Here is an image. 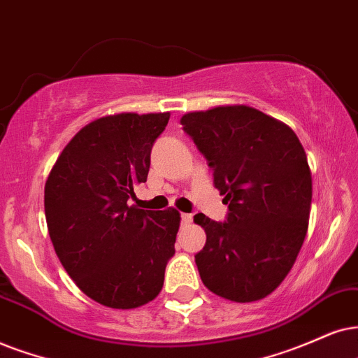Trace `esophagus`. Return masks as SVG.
I'll return each mask as SVG.
<instances>
[{
    "mask_svg": "<svg viewBox=\"0 0 358 358\" xmlns=\"http://www.w3.org/2000/svg\"><path fill=\"white\" fill-rule=\"evenodd\" d=\"M193 221V216L189 213H182V223L183 224H189Z\"/></svg>",
    "mask_w": 358,
    "mask_h": 358,
    "instance_id": "esophagus-1",
    "label": "esophagus"
}]
</instances>
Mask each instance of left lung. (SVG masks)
Segmentation results:
<instances>
[{"instance_id":"left-lung-1","label":"left lung","mask_w":358,"mask_h":358,"mask_svg":"<svg viewBox=\"0 0 358 358\" xmlns=\"http://www.w3.org/2000/svg\"><path fill=\"white\" fill-rule=\"evenodd\" d=\"M183 130L213 169L229 208L224 223L203 213L206 244L194 256L203 284L233 302L269 296L286 279L304 243L312 175L291 127L248 106L188 112Z\"/></svg>"}]
</instances>
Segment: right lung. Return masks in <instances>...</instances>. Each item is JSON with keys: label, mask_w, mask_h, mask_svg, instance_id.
I'll return each mask as SVG.
<instances>
[{"label": "right lung", "mask_w": 358, "mask_h": 358, "mask_svg": "<svg viewBox=\"0 0 358 358\" xmlns=\"http://www.w3.org/2000/svg\"><path fill=\"white\" fill-rule=\"evenodd\" d=\"M170 112L106 115L79 130L52 165L44 211L54 251L85 296L135 309L164 287L180 213L129 206L145 183L150 150Z\"/></svg>", "instance_id": "1"}]
</instances>
